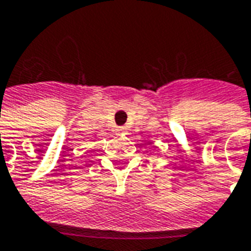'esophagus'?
<instances>
[{
	"instance_id": "1",
	"label": "esophagus",
	"mask_w": 251,
	"mask_h": 251,
	"mask_svg": "<svg viewBox=\"0 0 251 251\" xmlns=\"http://www.w3.org/2000/svg\"><path fill=\"white\" fill-rule=\"evenodd\" d=\"M126 131H127V128L126 127H118V129H116V132H118L119 135H122V133H126Z\"/></svg>"
}]
</instances>
